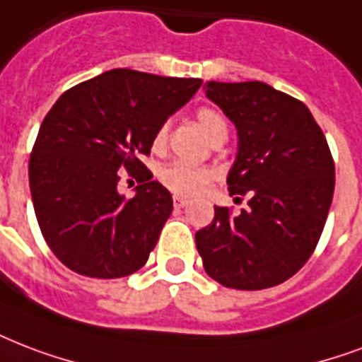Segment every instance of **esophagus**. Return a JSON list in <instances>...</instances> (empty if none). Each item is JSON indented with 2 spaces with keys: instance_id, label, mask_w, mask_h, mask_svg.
<instances>
[{
  "instance_id": "34e87169",
  "label": "esophagus",
  "mask_w": 362,
  "mask_h": 362,
  "mask_svg": "<svg viewBox=\"0 0 362 362\" xmlns=\"http://www.w3.org/2000/svg\"><path fill=\"white\" fill-rule=\"evenodd\" d=\"M173 203H175V209H184V206H187L189 201L180 197V195H175V197H173Z\"/></svg>"
}]
</instances>
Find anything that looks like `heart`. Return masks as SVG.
I'll return each mask as SVG.
<instances>
[{
  "mask_svg": "<svg viewBox=\"0 0 362 362\" xmlns=\"http://www.w3.org/2000/svg\"><path fill=\"white\" fill-rule=\"evenodd\" d=\"M197 123H199L201 131L205 132V136L211 142L220 136H228V123H226L224 115L216 112V110H212V107H201L197 112ZM167 138H169V123H163L153 134V148L163 150L165 144H167ZM214 176H216V173L209 169V167H195V165H189V163L176 161L163 167L161 173H159V180L175 193L195 195Z\"/></svg>",
  "mask_w": 362,
  "mask_h": 362,
  "instance_id": "obj_1",
  "label": "heart"
}]
</instances>
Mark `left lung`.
Returning <instances> with one entry per match:
<instances>
[{
    "instance_id": "1",
    "label": "left lung",
    "mask_w": 362,
    "mask_h": 362,
    "mask_svg": "<svg viewBox=\"0 0 362 362\" xmlns=\"http://www.w3.org/2000/svg\"><path fill=\"white\" fill-rule=\"evenodd\" d=\"M205 95L237 129L230 195H250L233 216L195 233L209 277L237 291L281 285L310 260L334 195V161L303 102L262 81H206ZM239 199V197H237Z\"/></svg>"
}]
</instances>
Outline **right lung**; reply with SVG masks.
Instances as JSON below:
<instances>
[{
	"label": "right lung",
	"instance_id": "obj_1",
	"mask_svg": "<svg viewBox=\"0 0 362 362\" xmlns=\"http://www.w3.org/2000/svg\"><path fill=\"white\" fill-rule=\"evenodd\" d=\"M195 77L117 70L83 81L54 102L30 156V192L41 233L71 272L117 279L148 262L173 212L167 187L140 161L159 127L197 89ZM119 168L141 180L117 192Z\"/></svg>",
	"mask_w": 362,
	"mask_h": 362
}]
</instances>
